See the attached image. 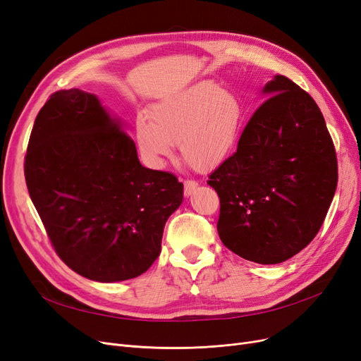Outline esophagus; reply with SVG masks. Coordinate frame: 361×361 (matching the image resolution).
<instances>
[{"mask_svg":"<svg viewBox=\"0 0 361 361\" xmlns=\"http://www.w3.org/2000/svg\"><path fill=\"white\" fill-rule=\"evenodd\" d=\"M198 186V182L197 180H192V179H188V180H183V192L186 197H190Z\"/></svg>","mask_w":361,"mask_h":361,"instance_id":"obj_1","label":"esophagus"}]
</instances>
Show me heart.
Returning a JSON list of instances; mask_svg holds the SVG:
<instances>
[{
	"instance_id": "obj_1",
	"label": "heart",
	"mask_w": 361,
	"mask_h": 361,
	"mask_svg": "<svg viewBox=\"0 0 361 361\" xmlns=\"http://www.w3.org/2000/svg\"><path fill=\"white\" fill-rule=\"evenodd\" d=\"M242 102L212 80L197 82L155 104L135 122L142 157L161 167L179 145L186 164L198 171L218 167L238 145Z\"/></svg>"
}]
</instances>
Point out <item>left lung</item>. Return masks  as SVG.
<instances>
[{"instance_id":"1","label":"left lung","mask_w":361,"mask_h":361,"mask_svg":"<svg viewBox=\"0 0 361 361\" xmlns=\"http://www.w3.org/2000/svg\"><path fill=\"white\" fill-rule=\"evenodd\" d=\"M247 121L238 151L210 173L219 197L221 242L239 257L278 264L319 231L338 186V159L319 107L275 76Z\"/></svg>"}]
</instances>
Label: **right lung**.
<instances>
[{
	"label": "right lung",
	"mask_w": 361,
	"mask_h": 361,
	"mask_svg": "<svg viewBox=\"0 0 361 361\" xmlns=\"http://www.w3.org/2000/svg\"><path fill=\"white\" fill-rule=\"evenodd\" d=\"M23 171L58 257L98 282L151 267L183 198V183L143 167L130 135L80 90L54 92L40 109Z\"/></svg>",
	"instance_id": "right-lung-1"
}]
</instances>
